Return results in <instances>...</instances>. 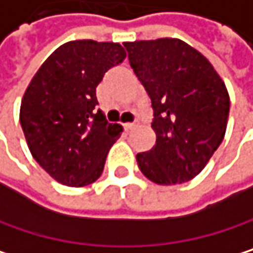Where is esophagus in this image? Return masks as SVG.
I'll return each instance as SVG.
<instances>
[{
    "mask_svg": "<svg viewBox=\"0 0 253 253\" xmlns=\"http://www.w3.org/2000/svg\"><path fill=\"white\" fill-rule=\"evenodd\" d=\"M135 126H136V124H133V123H126V124H123V127H124L126 132H129V130L135 129Z\"/></svg>",
    "mask_w": 253,
    "mask_h": 253,
    "instance_id": "34e87169",
    "label": "esophagus"
}]
</instances>
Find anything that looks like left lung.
Instances as JSON below:
<instances>
[{"instance_id": "8db88e82", "label": "left lung", "mask_w": 253, "mask_h": 253, "mask_svg": "<svg viewBox=\"0 0 253 253\" xmlns=\"http://www.w3.org/2000/svg\"><path fill=\"white\" fill-rule=\"evenodd\" d=\"M123 44L154 111L156 145L136 156L141 172L159 185L196 178L227 130L230 96L224 81L212 63L182 40Z\"/></svg>"}]
</instances>
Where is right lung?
<instances>
[{
    "mask_svg": "<svg viewBox=\"0 0 253 253\" xmlns=\"http://www.w3.org/2000/svg\"><path fill=\"white\" fill-rule=\"evenodd\" d=\"M124 59L118 42L69 41L31 80L20 105V124L32 157L57 182L84 187L102 175L123 127L94 114L96 87Z\"/></svg>",
    "mask_w": 253,
    "mask_h": 253,
    "instance_id": "obj_1",
    "label": "right lung"
}]
</instances>
